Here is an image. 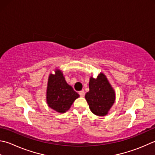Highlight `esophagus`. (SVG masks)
<instances>
[{"label": "esophagus", "instance_id": "obj_1", "mask_svg": "<svg viewBox=\"0 0 155 155\" xmlns=\"http://www.w3.org/2000/svg\"><path fill=\"white\" fill-rule=\"evenodd\" d=\"M79 95L81 97H83L84 96V91H79Z\"/></svg>", "mask_w": 155, "mask_h": 155}]
</instances>
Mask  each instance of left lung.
<instances>
[{"mask_svg":"<svg viewBox=\"0 0 155 155\" xmlns=\"http://www.w3.org/2000/svg\"><path fill=\"white\" fill-rule=\"evenodd\" d=\"M85 99L91 111L96 116H103L107 114L116 99L115 92L105 76L100 73L97 77H91L89 91Z\"/></svg>","mask_w":155,"mask_h":155,"instance_id":"left-lung-1","label":"left lung"}]
</instances>
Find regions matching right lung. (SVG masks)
Masks as SVG:
<instances>
[{
  "mask_svg": "<svg viewBox=\"0 0 155 155\" xmlns=\"http://www.w3.org/2000/svg\"><path fill=\"white\" fill-rule=\"evenodd\" d=\"M79 95L67 84L62 72L56 71L48 78L47 87V103L49 107L59 113L68 111Z\"/></svg>",
  "mask_w": 155,
  "mask_h": 155,
  "instance_id": "obj_1",
  "label": "right lung"
}]
</instances>
